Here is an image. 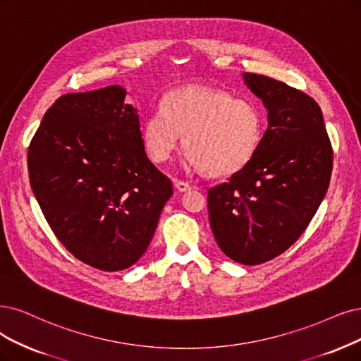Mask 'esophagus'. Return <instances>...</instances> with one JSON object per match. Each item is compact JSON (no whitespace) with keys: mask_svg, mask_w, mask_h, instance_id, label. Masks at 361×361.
Here are the masks:
<instances>
[{"mask_svg":"<svg viewBox=\"0 0 361 361\" xmlns=\"http://www.w3.org/2000/svg\"><path fill=\"white\" fill-rule=\"evenodd\" d=\"M173 185H176V189H177L178 192H188V190H190V189H192V185H190L189 183L180 181V180H176V181H173Z\"/></svg>","mask_w":361,"mask_h":361,"instance_id":"34e87169","label":"esophagus"}]
</instances>
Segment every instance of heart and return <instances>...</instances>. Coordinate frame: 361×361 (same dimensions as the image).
<instances>
[{
  "label": "heart",
  "mask_w": 361,
  "mask_h": 361,
  "mask_svg": "<svg viewBox=\"0 0 361 361\" xmlns=\"http://www.w3.org/2000/svg\"><path fill=\"white\" fill-rule=\"evenodd\" d=\"M263 122L257 106L228 92L207 86H185L168 93L162 109L145 116L142 144L156 164L169 160L183 135L184 166L231 176L256 153Z\"/></svg>",
  "instance_id": "1"
}]
</instances>
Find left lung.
<instances>
[{
  "label": "left lung",
  "instance_id": "8db88e82",
  "mask_svg": "<svg viewBox=\"0 0 361 361\" xmlns=\"http://www.w3.org/2000/svg\"><path fill=\"white\" fill-rule=\"evenodd\" d=\"M243 77L268 110V129L250 162L208 190V212L224 255L255 266L281 255L308 228L329 189L333 152L310 95L266 75Z\"/></svg>",
  "mask_w": 361,
  "mask_h": 361
}]
</instances>
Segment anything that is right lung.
Here are the masks:
<instances>
[{
  "label": "right lung",
  "instance_id": "obj_1",
  "mask_svg": "<svg viewBox=\"0 0 361 361\" xmlns=\"http://www.w3.org/2000/svg\"><path fill=\"white\" fill-rule=\"evenodd\" d=\"M125 98L117 85L62 95L28 149L31 189L53 233L80 262L105 272L140 260L172 196Z\"/></svg>",
  "mask_w": 361,
  "mask_h": 361
}]
</instances>
